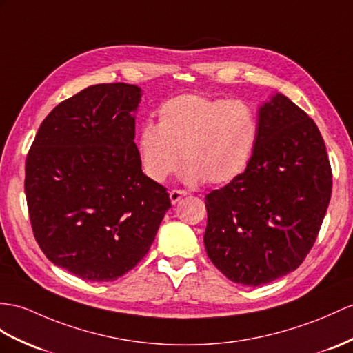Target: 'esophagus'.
Returning a JSON list of instances; mask_svg holds the SVG:
<instances>
[{"instance_id": "1", "label": "esophagus", "mask_w": 353, "mask_h": 353, "mask_svg": "<svg viewBox=\"0 0 353 353\" xmlns=\"http://www.w3.org/2000/svg\"><path fill=\"white\" fill-rule=\"evenodd\" d=\"M184 196H187V192H185V190H170V192H169L170 202L174 203V205L178 203L179 199H181V197H184Z\"/></svg>"}]
</instances>
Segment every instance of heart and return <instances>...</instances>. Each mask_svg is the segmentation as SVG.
<instances>
[{
    "label": "heart",
    "mask_w": 353,
    "mask_h": 353,
    "mask_svg": "<svg viewBox=\"0 0 353 353\" xmlns=\"http://www.w3.org/2000/svg\"><path fill=\"white\" fill-rule=\"evenodd\" d=\"M259 123L243 100L181 94L157 110V125L145 124L136 147L145 174L157 183L176 172L190 185H223L245 170L254 151Z\"/></svg>",
    "instance_id": "obj_1"
}]
</instances>
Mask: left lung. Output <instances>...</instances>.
Wrapping results in <instances>:
<instances>
[{
    "mask_svg": "<svg viewBox=\"0 0 353 353\" xmlns=\"http://www.w3.org/2000/svg\"><path fill=\"white\" fill-rule=\"evenodd\" d=\"M247 169L205 197L206 254L225 276L261 286L295 271L316 241L332 174L319 128L283 94L257 114Z\"/></svg>",
    "mask_w": 353,
    "mask_h": 353,
    "instance_id": "left-lung-1",
    "label": "left lung"
}]
</instances>
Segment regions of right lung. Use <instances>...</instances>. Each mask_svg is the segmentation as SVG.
Here are the masks:
<instances>
[{
  "instance_id": "add662e5",
  "label": "right lung",
  "mask_w": 353,
  "mask_h": 353,
  "mask_svg": "<svg viewBox=\"0 0 353 353\" xmlns=\"http://www.w3.org/2000/svg\"><path fill=\"white\" fill-rule=\"evenodd\" d=\"M141 96L123 82L82 90L43 119L27 156L34 238L50 262L83 280L114 281L133 270L170 208L134 143Z\"/></svg>"
}]
</instances>
